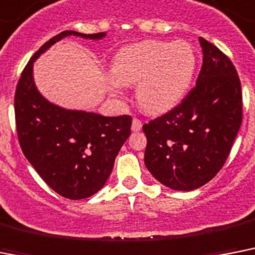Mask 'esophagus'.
Listing matches in <instances>:
<instances>
[{"label": "esophagus", "mask_w": 255, "mask_h": 255, "mask_svg": "<svg viewBox=\"0 0 255 255\" xmlns=\"http://www.w3.org/2000/svg\"><path fill=\"white\" fill-rule=\"evenodd\" d=\"M142 127V123L140 119H137V118H134L133 121H132V131L133 132H137L140 131Z\"/></svg>", "instance_id": "obj_1"}]
</instances>
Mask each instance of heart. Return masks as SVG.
Here are the masks:
<instances>
[{
    "label": "heart",
    "instance_id": "b5f03b06",
    "mask_svg": "<svg viewBox=\"0 0 255 255\" xmlns=\"http://www.w3.org/2000/svg\"><path fill=\"white\" fill-rule=\"evenodd\" d=\"M195 70V53L187 41L145 40L126 47L111 68L115 82L137 84L138 105L150 114H163L182 99Z\"/></svg>",
    "mask_w": 255,
    "mask_h": 255
}]
</instances>
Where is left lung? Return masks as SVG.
Segmentation results:
<instances>
[{"mask_svg":"<svg viewBox=\"0 0 255 255\" xmlns=\"http://www.w3.org/2000/svg\"><path fill=\"white\" fill-rule=\"evenodd\" d=\"M203 65L196 85L170 111L142 126L144 161L173 190L191 191L224 166L242 122L241 81L228 56L199 38Z\"/></svg>","mask_w":255,"mask_h":255,"instance_id":"left-lung-1","label":"left lung"}]
</instances>
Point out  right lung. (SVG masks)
<instances>
[{
	"label": "right lung",
	"mask_w": 255,
	"mask_h": 255,
	"mask_svg": "<svg viewBox=\"0 0 255 255\" xmlns=\"http://www.w3.org/2000/svg\"><path fill=\"white\" fill-rule=\"evenodd\" d=\"M68 35L101 39L105 32L63 31L41 45L24 67L14 97L18 141L28 162L59 195L72 200L98 192L113 171L115 157L131 134L132 117H102L72 111L45 101L32 80L40 53Z\"/></svg>",
	"instance_id": "1"
}]
</instances>
